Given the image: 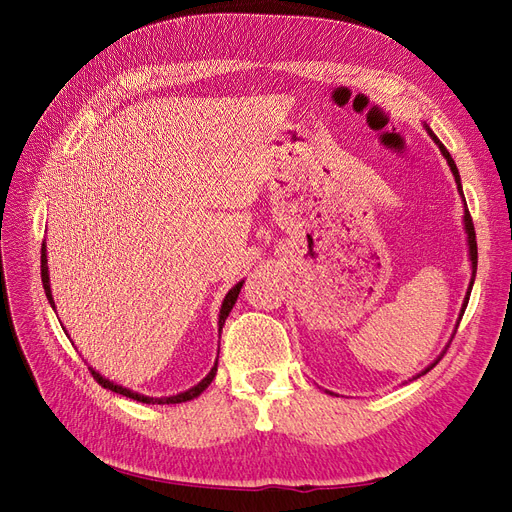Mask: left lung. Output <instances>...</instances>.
Segmentation results:
<instances>
[{"label": "left lung", "instance_id": "1", "mask_svg": "<svg viewBox=\"0 0 512 512\" xmlns=\"http://www.w3.org/2000/svg\"><path fill=\"white\" fill-rule=\"evenodd\" d=\"M427 132H429V136L433 138V143H436L438 147H440V151H442V156L446 158V162H448V166H451V173L455 175V183H457V190H459V194H461V198H463V190H461V179H459V170H457V164H455V160L451 158V153L446 151V147L440 143V138L433 134L429 128H427ZM463 205H466V200H463ZM463 226H466V232H468V245H470V260H472V280H470V288H468V294H466V301H463V307H461V316H463V312H466V307H468V301H470V292H472V286H474V277H476V262H478V250H476V232H474V224H472V215H470V211H468V207H466V213H463ZM461 320V318H459ZM459 327V324H457ZM438 363V361H436ZM433 363V365H436ZM431 365V367H433ZM431 367H427L423 374H427V371L431 369Z\"/></svg>", "mask_w": 512, "mask_h": 512}]
</instances>
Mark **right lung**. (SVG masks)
I'll return each mask as SVG.
<instances>
[{
    "label": "right lung",
    "mask_w": 512,
    "mask_h": 512,
    "mask_svg": "<svg viewBox=\"0 0 512 512\" xmlns=\"http://www.w3.org/2000/svg\"><path fill=\"white\" fill-rule=\"evenodd\" d=\"M40 273H42V286H44V292H46V299H49L51 307L55 309V301H53V294H51V282H49V265H46V245H44V243H42V256H40ZM241 286H243V282H239L237 286H232V288L228 290L226 297H224V303H222V309H220V320H218L220 331H222V327H224V322H226V318H228V314H230L232 305H235V301H237V297H239ZM89 369H91V367H89ZM215 371H218V361H215V365L211 367L207 378L200 380L196 386H192V389L183 391V393H179V395H170V397H147V395H141V393H134V391H130V389H123V386H119V384H115V382H111V380L102 378L96 369H91V376H94V378L98 380V384L104 386V389L113 391V393H119V395H126V397L136 399V401H143V404H183V401H190V399L198 397L200 393H203V391L207 389V386H209V384L213 382V378H215Z\"/></svg>",
    "instance_id": "right-lung-1"
}]
</instances>
